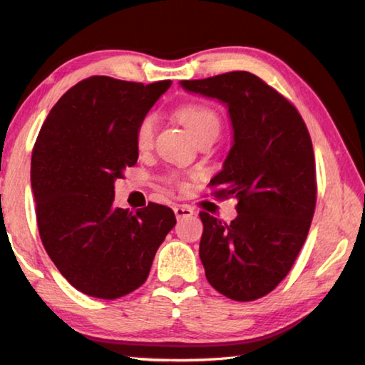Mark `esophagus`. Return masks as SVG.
<instances>
[{
    "mask_svg": "<svg viewBox=\"0 0 365 365\" xmlns=\"http://www.w3.org/2000/svg\"><path fill=\"white\" fill-rule=\"evenodd\" d=\"M174 212H175L177 219H183V217H190V215H193L195 209L187 206V205H178L174 207Z\"/></svg>",
    "mask_w": 365,
    "mask_h": 365,
    "instance_id": "esophagus-1",
    "label": "esophagus"
}]
</instances>
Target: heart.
<instances>
[{"mask_svg":"<svg viewBox=\"0 0 365 365\" xmlns=\"http://www.w3.org/2000/svg\"><path fill=\"white\" fill-rule=\"evenodd\" d=\"M177 117L188 132L193 135L195 140L205 137L209 133H217L220 130V117L212 108L205 104H185L177 109ZM158 119L154 114L146 115L140 122L137 128V148L140 151H148L153 146L154 135H156Z\"/></svg>","mask_w":365,"mask_h":365,"instance_id":"1","label":"heart"}]
</instances>
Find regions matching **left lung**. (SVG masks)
<instances>
[{
  "instance_id": "obj_1",
  "label": "left lung",
  "mask_w": 365,
  "mask_h": 365,
  "mask_svg": "<svg viewBox=\"0 0 365 365\" xmlns=\"http://www.w3.org/2000/svg\"><path fill=\"white\" fill-rule=\"evenodd\" d=\"M188 93L225 104L232 148L211 185L238 200L228 225L200 212V257L206 279L227 298L252 301L285 279L316 209L312 141L298 110L256 77L237 71L182 80Z\"/></svg>"
}]
</instances>
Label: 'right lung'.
<instances>
[{"instance_id": "right-lung-1", "label": "right lung", "mask_w": 365, "mask_h": 365, "mask_svg": "<svg viewBox=\"0 0 365 365\" xmlns=\"http://www.w3.org/2000/svg\"><path fill=\"white\" fill-rule=\"evenodd\" d=\"M172 85L90 77L61 96L32 153V193L43 246L61 275L93 298L143 285L175 225L170 207H114V182L137 164V128Z\"/></svg>"}]
</instances>
